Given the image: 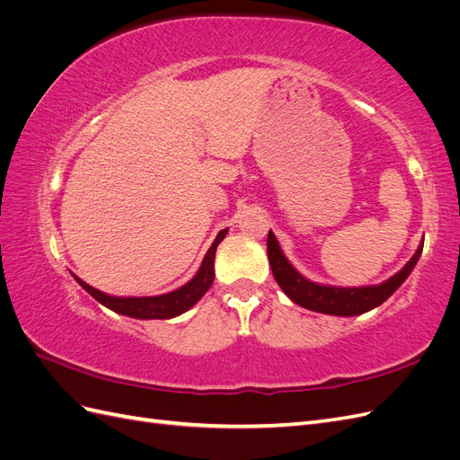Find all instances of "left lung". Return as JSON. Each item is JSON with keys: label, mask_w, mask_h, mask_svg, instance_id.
I'll use <instances>...</instances> for the list:
<instances>
[{"label": "left lung", "mask_w": 460, "mask_h": 460, "mask_svg": "<svg viewBox=\"0 0 460 460\" xmlns=\"http://www.w3.org/2000/svg\"><path fill=\"white\" fill-rule=\"evenodd\" d=\"M424 240L420 242L411 261L402 267L397 274H394L389 280L374 286H358V288H341V286H328V284H316L309 278H305L299 270H296L294 264L288 261L284 255L280 243H278L272 230H269L267 238V252L270 269L274 274V280L282 288L284 294L303 309H309L323 314L333 316H357L368 313L382 305L394 291L407 280L409 274L419 262L422 255Z\"/></svg>", "instance_id": "1"}]
</instances>
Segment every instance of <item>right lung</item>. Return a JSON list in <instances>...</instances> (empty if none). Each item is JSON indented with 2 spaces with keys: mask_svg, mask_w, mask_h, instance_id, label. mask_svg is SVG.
Listing matches in <instances>:
<instances>
[{
  "mask_svg": "<svg viewBox=\"0 0 460 460\" xmlns=\"http://www.w3.org/2000/svg\"><path fill=\"white\" fill-rule=\"evenodd\" d=\"M228 228L220 230L217 234V238L213 242V245L208 247V252L203 257V262L199 270L196 272V276L191 278L188 284H184L182 288H178L174 291H169V294L163 296H153V297H117V296H109L103 294V291L92 288L90 284H86L84 280H80L78 276L73 274L75 280L84 288L88 294L100 301L103 307L115 311L119 314L130 316V318H140V320H166V318H174L178 314L186 313L188 309H191L205 294L207 289L211 288L213 280H215V253L218 243L226 238Z\"/></svg>",
  "mask_w": 460,
  "mask_h": 460,
  "instance_id": "obj_1",
  "label": "right lung"
}]
</instances>
